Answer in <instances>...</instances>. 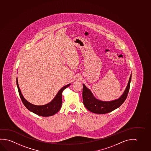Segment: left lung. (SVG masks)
Here are the masks:
<instances>
[{
  "instance_id": "obj_1",
  "label": "left lung",
  "mask_w": 151,
  "mask_h": 151,
  "mask_svg": "<svg viewBox=\"0 0 151 151\" xmlns=\"http://www.w3.org/2000/svg\"><path fill=\"white\" fill-rule=\"evenodd\" d=\"M132 73L129 77V81L126 89L120 98L111 101H103L94 97L90 89L83 84V103L86 108L90 112L96 114H105L112 112L122 105L126 100L130 86Z\"/></svg>"
}]
</instances>
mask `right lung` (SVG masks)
<instances>
[{
  "label": "right lung",
  "mask_w": 151,
  "mask_h": 151,
  "mask_svg": "<svg viewBox=\"0 0 151 151\" xmlns=\"http://www.w3.org/2000/svg\"><path fill=\"white\" fill-rule=\"evenodd\" d=\"M17 86L19 92V96L21 98L22 102L24 104L26 108L30 111L35 113L37 115L42 116H50L55 115L60 110L62 105V93L63 91L67 87L70 86V84L62 87L59 91H58L57 95L50 102L43 105H36L29 103L24 98L22 94L20 89L19 88L18 80L17 78Z\"/></svg>",
  "instance_id": "add662e5"
}]
</instances>
